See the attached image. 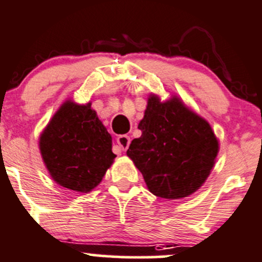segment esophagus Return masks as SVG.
Masks as SVG:
<instances>
[{"mask_svg": "<svg viewBox=\"0 0 262 262\" xmlns=\"http://www.w3.org/2000/svg\"><path fill=\"white\" fill-rule=\"evenodd\" d=\"M117 144L120 150L125 151L129 148V144H130V138L128 136H119L117 138Z\"/></svg>", "mask_w": 262, "mask_h": 262, "instance_id": "esophagus-1", "label": "esophagus"}]
</instances>
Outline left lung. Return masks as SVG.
<instances>
[{
  "label": "left lung",
  "instance_id": "left-lung-1",
  "mask_svg": "<svg viewBox=\"0 0 262 262\" xmlns=\"http://www.w3.org/2000/svg\"><path fill=\"white\" fill-rule=\"evenodd\" d=\"M138 129L142 136L132 140L126 154L150 192L164 199H180L203 185L219 150L206 120L178 98L160 103L153 96Z\"/></svg>",
  "mask_w": 262,
  "mask_h": 262
}]
</instances>
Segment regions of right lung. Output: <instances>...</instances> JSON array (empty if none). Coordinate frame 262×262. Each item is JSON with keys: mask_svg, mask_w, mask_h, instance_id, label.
Segmentation results:
<instances>
[{"mask_svg": "<svg viewBox=\"0 0 262 262\" xmlns=\"http://www.w3.org/2000/svg\"><path fill=\"white\" fill-rule=\"evenodd\" d=\"M39 149L54 182L80 192L96 188L116 158L111 134L91 103L78 105L70 100L42 133Z\"/></svg>", "mask_w": 262, "mask_h": 262, "instance_id": "add662e5", "label": "right lung"}]
</instances>
